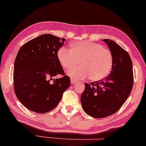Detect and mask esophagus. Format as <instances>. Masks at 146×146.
<instances>
[{"mask_svg": "<svg viewBox=\"0 0 146 146\" xmlns=\"http://www.w3.org/2000/svg\"><path fill=\"white\" fill-rule=\"evenodd\" d=\"M77 82L76 80H75V79H71V84H75V83H77Z\"/></svg>", "mask_w": 146, "mask_h": 146, "instance_id": "obj_1", "label": "esophagus"}]
</instances>
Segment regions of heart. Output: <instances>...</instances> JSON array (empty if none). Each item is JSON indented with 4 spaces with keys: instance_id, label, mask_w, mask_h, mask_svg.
Listing matches in <instances>:
<instances>
[{
    "instance_id": "1",
    "label": "heart",
    "mask_w": 146,
    "mask_h": 146,
    "mask_svg": "<svg viewBox=\"0 0 146 146\" xmlns=\"http://www.w3.org/2000/svg\"><path fill=\"white\" fill-rule=\"evenodd\" d=\"M57 58L64 69H70L79 61L81 66L70 69L68 75L77 79L90 77L92 82H98L108 76L113 64L109 50L88 40L72 44L71 50L61 48L57 52Z\"/></svg>"
}]
</instances>
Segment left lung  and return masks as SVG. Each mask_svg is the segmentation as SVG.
<instances>
[{"mask_svg":"<svg viewBox=\"0 0 146 146\" xmlns=\"http://www.w3.org/2000/svg\"><path fill=\"white\" fill-rule=\"evenodd\" d=\"M111 52L113 64L105 79L85 84L81 103L85 112L94 118H104L117 112L130 95L133 85V64L129 54L115 42L102 40Z\"/></svg>","mask_w":146,"mask_h":146,"instance_id":"1","label":"left lung"}]
</instances>
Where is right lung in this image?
<instances>
[{
  "instance_id": "add662e5",
  "label": "right lung",
  "mask_w": 146,
  "mask_h": 146,
  "mask_svg": "<svg viewBox=\"0 0 146 146\" xmlns=\"http://www.w3.org/2000/svg\"><path fill=\"white\" fill-rule=\"evenodd\" d=\"M64 38L42 34L21 47L14 63V90L19 102L37 113H46L56 107L71 84L57 58ZM57 74L61 78L53 79ZM50 80H53L51 83Z\"/></svg>"
}]
</instances>
